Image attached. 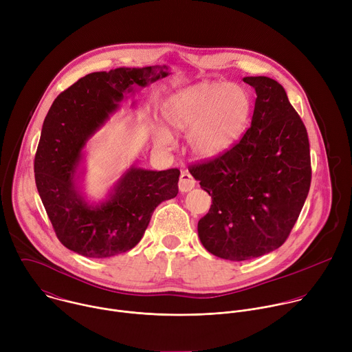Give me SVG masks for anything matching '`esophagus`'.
Returning a JSON list of instances; mask_svg holds the SVG:
<instances>
[{"label":"esophagus","instance_id":"34e87169","mask_svg":"<svg viewBox=\"0 0 352 352\" xmlns=\"http://www.w3.org/2000/svg\"><path fill=\"white\" fill-rule=\"evenodd\" d=\"M196 185V181L193 179V177L188 173V171H184L179 177V182H178V188L182 193L185 192H189L190 189H193Z\"/></svg>","mask_w":352,"mask_h":352}]
</instances>
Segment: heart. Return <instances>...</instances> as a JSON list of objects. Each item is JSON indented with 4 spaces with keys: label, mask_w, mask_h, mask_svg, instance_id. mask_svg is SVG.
I'll return each mask as SVG.
<instances>
[{
    "label": "heart",
    "mask_w": 352,
    "mask_h": 352,
    "mask_svg": "<svg viewBox=\"0 0 352 352\" xmlns=\"http://www.w3.org/2000/svg\"><path fill=\"white\" fill-rule=\"evenodd\" d=\"M252 97L246 87L223 80H200L164 98L162 116L175 132H186L190 153L212 160L230 150L245 132ZM153 142L160 148L174 144L173 133L163 125L153 129Z\"/></svg>",
    "instance_id": "b5f03b06"
}]
</instances>
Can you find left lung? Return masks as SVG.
<instances>
[{
    "mask_svg": "<svg viewBox=\"0 0 352 352\" xmlns=\"http://www.w3.org/2000/svg\"><path fill=\"white\" fill-rule=\"evenodd\" d=\"M256 91L250 128L223 156L192 167L213 199L199 220L200 242L217 258L241 262L280 248L311 186L307 128L284 87L267 76H246Z\"/></svg>",
    "mask_w": 352,
    "mask_h": 352,
    "instance_id": "obj_1",
    "label": "left lung"
}]
</instances>
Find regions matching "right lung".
Wrapping results in <instances>:
<instances>
[{"instance_id": "obj_1", "label": "right lung", "mask_w": 352, "mask_h": 352, "mask_svg": "<svg viewBox=\"0 0 352 352\" xmlns=\"http://www.w3.org/2000/svg\"><path fill=\"white\" fill-rule=\"evenodd\" d=\"M170 75L167 65L93 72L63 91L43 122L34 157V178L44 209L64 246L106 259L135 248L155 209L178 193L179 170L131 166L100 200L83 190L85 147L110 120L135 86ZM135 106V104H133Z\"/></svg>"}]
</instances>
